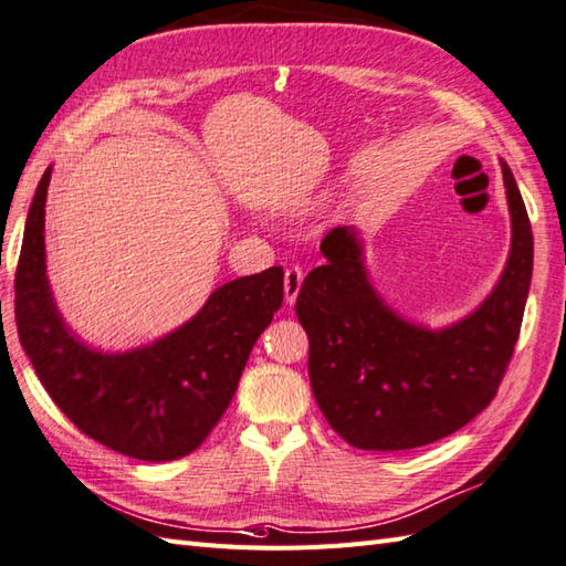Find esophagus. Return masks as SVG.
<instances>
[{
    "instance_id": "esophagus-1",
    "label": "esophagus",
    "mask_w": 566,
    "mask_h": 566,
    "mask_svg": "<svg viewBox=\"0 0 566 566\" xmlns=\"http://www.w3.org/2000/svg\"><path fill=\"white\" fill-rule=\"evenodd\" d=\"M301 284H304V272H301V268H286V272H284V298H286V304H294L298 292H301Z\"/></svg>"
}]
</instances>
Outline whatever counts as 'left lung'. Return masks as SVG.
Here are the masks:
<instances>
[{"label": "left lung", "instance_id": "left-lung-1", "mask_svg": "<svg viewBox=\"0 0 566 566\" xmlns=\"http://www.w3.org/2000/svg\"><path fill=\"white\" fill-rule=\"evenodd\" d=\"M511 253L484 304L443 331L402 321L376 294L352 227L325 235V265L296 298L308 335L315 402L361 451H407L465 427L488 407L514 357L533 274V231L511 168L502 161Z\"/></svg>", "mask_w": 566, "mask_h": 566}]
</instances>
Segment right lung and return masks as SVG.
Masks as SVG:
<instances>
[{
	"instance_id": "1",
	"label": "right lung",
	"mask_w": 566,
	"mask_h": 566,
	"mask_svg": "<svg viewBox=\"0 0 566 566\" xmlns=\"http://www.w3.org/2000/svg\"><path fill=\"white\" fill-rule=\"evenodd\" d=\"M50 174L38 182L17 265L21 347L52 402L86 437L137 461L188 455L227 412L253 345L280 311L284 270L219 286L192 321L147 347L91 349L64 325L45 277Z\"/></svg>"
}]
</instances>
